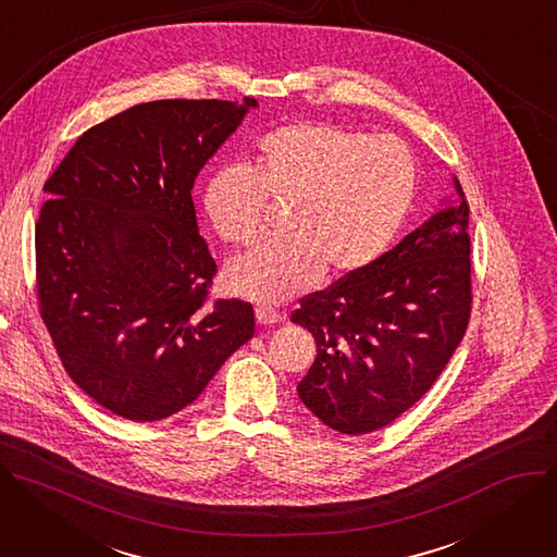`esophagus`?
<instances>
[{"mask_svg":"<svg viewBox=\"0 0 557 557\" xmlns=\"http://www.w3.org/2000/svg\"><path fill=\"white\" fill-rule=\"evenodd\" d=\"M281 319H283V314L276 312L274 307H268V305L257 307V321L261 325H274V323H281Z\"/></svg>","mask_w":557,"mask_h":557,"instance_id":"esophagus-1","label":"esophagus"}]
</instances>
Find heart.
Wrapping results in <instances>:
<instances>
[{
	"instance_id": "obj_1",
	"label": "heart",
	"mask_w": 557,
	"mask_h": 557,
	"mask_svg": "<svg viewBox=\"0 0 557 557\" xmlns=\"http://www.w3.org/2000/svg\"><path fill=\"white\" fill-rule=\"evenodd\" d=\"M418 195V159L400 137H369L327 121H294L257 139L250 168L225 165L203 210L230 245H252L265 201H287L283 238L230 265V287L283 302L330 276L372 268L400 236Z\"/></svg>"
}]
</instances>
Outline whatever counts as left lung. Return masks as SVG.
<instances>
[{
  "mask_svg": "<svg viewBox=\"0 0 557 557\" xmlns=\"http://www.w3.org/2000/svg\"><path fill=\"white\" fill-rule=\"evenodd\" d=\"M460 199L372 268L307 294L292 321L317 341L298 396L330 429L372 434L443 374L471 317L469 206Z\"/></svg>",
  "mask_w": 557,
  "mask_h": 557,
  "instance_id": "1",
  "label": "left lung"
}]
</instances>
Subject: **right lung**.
I'll return each mask as SVG.
<instances>
[{"instance_id": "right-lung-1", "label": "right lung", "mask_w": 557, "mask_h": 557, "mask_svg": "<svg viewBox=\"0 0 557 557\" xmlns=\"http://www.w3.org/2000/svg\"><path fill=\"white\" fill-rule=\"evenodd\" d=\"M161 99L86 131L48 176L35 223L39 317L69 376L135 422L199 398L255 336L252 302L214 298L193 185L247 108Z\"/></svg>"}]
</instances>
